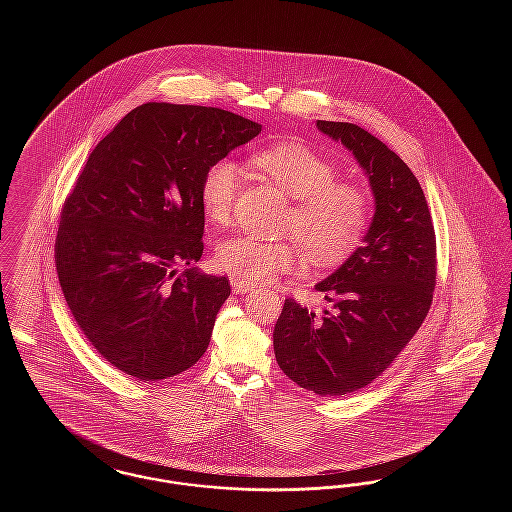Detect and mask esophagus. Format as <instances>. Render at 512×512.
<instances>
[{
    "instance_id": "1",
    "label": "esophagus",
    "mask_w": 512,
    "mask_h": 512,
    "mask_svg": "<svg viewBox=\"0 0 512 512\" xmlns=\"http://www.w3.org/2000/svg\"><path fill=\"white\" fill-rule=\"evenodd\" d=\"M230 284H232V292L238 293V295L253 292V286H251V284H245V282H240V280H236V278H232Z\"/></svg>"
}]
</instances>
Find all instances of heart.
I'll use <instances>...</instances> for the list:
<instances>
[{
    "label": "heart",
    "mask_w": 512,
    "mask_h": 512,
    "mask_svg": "<svg viewBox=\"0 0 512 512\" xmlns=\"http://www.w3.org/2000/svg\"><path fill=\"white\" fill-rule=\"evenodd\" d=\"M253 163L295 201L286 232L299 239L313 261L336 265L361 244L368 224L363 190L338 182L336 167L301 142H276L253 155ZM242 186V171L230 157L217 159L203 174L199 201L203 217L226 224ZM220 270L245 284H265L278 274L303 267L296 240L270 242L249 234L226 238L217 245Z\"/></svg>",
    "instance_id": "1"
}]
</instances>
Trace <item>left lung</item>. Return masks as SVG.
Here are the masks:
<instances>
[{
  "mask_svg": "<svg viewBox=\"0 0 512 512\" xmlns=\"http://www.w3.org/2000/svg\"><path fill=\"white\" fill-rule=\"evenodd\" d=\"M347 147L376 199L365 244L318 282L320 315L286 299L274 326V355L288 378L324 397L372 384L413 340L436 288V232L413 171L384 142L351 122L318 121Z\"/></svg>",
  "mask_w": 512,
  "mask_h": 512,
  "instance_id": "1",
  "label": "left lung"
}]
</instances>
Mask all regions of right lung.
I'll use <instances>...</instances> for the list:
<instances>
[{
  "instance_id": "obj_1",
  "label": "right lung",
  "mask_w": 512,
  "mask_h": 512,
  "mask_svg": "<svg viewBox=\"0 0 512 512\" xmlns=\"http://www.w3.org/2000/svg\"><path fill=\"white\" fill-rule=\"evenodd\" d=\"M259 132L219 107L149 101L90 153L61 211L55 267L78 328L124 374L165 380L207 351L230 282L178 267L203 255V174Z\"/></svg>"
}]
</instances>
